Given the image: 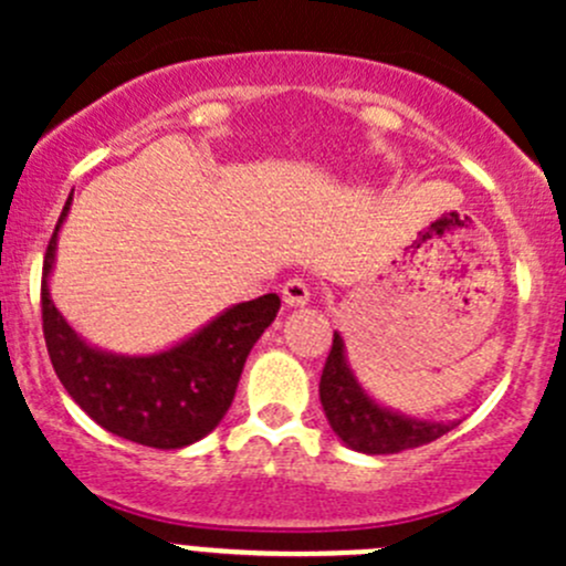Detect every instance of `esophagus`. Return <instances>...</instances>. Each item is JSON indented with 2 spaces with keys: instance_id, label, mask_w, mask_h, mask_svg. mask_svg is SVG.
<instances>
[{
  "instance_id": "1",
  "label": "esophagus",
  "mask_w": 566,
  "mask_h": 566,
  "mask_svg": "<svg viewBox=\"0 0 566 566\" xmlns=\"http://www.w3.org/2000/svg\"><path fill=\"white\" fill-rule=\"evenodd\" d=\"M312 298V290L304 279H290L282 287V301L287 306H306Z\"/></svg>"
}]
</instances>
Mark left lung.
Listing matches in <instances>:
<instances>
[{
    "instance_id": "1",
    "label": "left lung",
    "mask_w": 566,
    "mask_h": 566,
    "mask_svg": "<svg viewBox=\"0 0 566 566\" xmlns=\"http://www.w3.org/2000/svg\"><path fill=\"white\" fill-rule=\"evenodd\" d=\"M319 402L336 438L361 454H397L424 447L458 427V421L413 419L378 402L353 373L339 331H334V345L319 378Z\"/></svg>"
}]
</instances>
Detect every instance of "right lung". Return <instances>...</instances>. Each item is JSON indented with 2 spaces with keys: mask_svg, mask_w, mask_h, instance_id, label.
Segmentation results:
<instances>
[{
  "mask_svg": "<svg viewBox=\"0 0 566 566\" xmlns=\"http://www.w3.org/2000/svg\"><path fill=\"white\" fill-rule=\"evenodd\" d=\"M71 202L73 191L45 249L40 287L43 336L56 378L90 419L125 441L153 449H182L202 441L230 410L247 356L282 301L276 293L243 301L172 347L147 356L90 345L62 317L49 293L56 241Z\"/></svg>",
  "mask_w": 566,
  "mask_h": 566,
  "instance_id": "obj_1",
  "label": "right lung"
}]
</instances>
